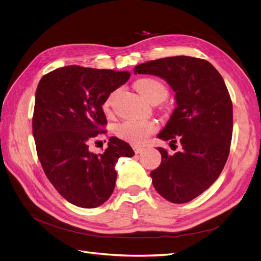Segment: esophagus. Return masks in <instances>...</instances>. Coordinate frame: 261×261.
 Masks as SVG:
<instances>
[{
    "label": "esophagus",
    "instance_id": "esophagus-1",
    "mask_svg": "<svg viewBox=\"0 0 261 261\" xmlns=\"http://www.w3.org/2000/svg\"><path fill=\"white\" fill-rule=\"evenodd\" d=\"M132 148H133V150H134V152H136V153H141L142 151H143V147H141V146H136V145H134V146H132Z\"/></svg>",
    "mask_w": 261,
    "mask_h": 261
}]
</instances>
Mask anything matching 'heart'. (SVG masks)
<instances>
[{
    "label": "heart",
    "mask_w": 261,
    "mask_h": 261,
    "mask_svg": "<svg viewBox=\"0 0 261 261\" xmlns=\"http://www.w3.org/2000/svg\"><path fill=\"white\" fill-rule=\"evenodd\" d=\"M134 88L143 96L144 99L151 104H158L165 100L169 90L167 86L157 79L152 77H143L134 83ZM113 99V93L108 96L104 101L103 111L109 114L111 112V104ZM157 124L151 121H141L129 119L121 122L116 128L117 136L132 145H142L146 140L157 131Z\"/></svg>",
    "instance_id": "b5f03b06"
}]
</instances>
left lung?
<instances>
[{
    "mask_svg": "<svg viewBox=\"0 0 261 261\" xmlns=\"http://www.w3.org/2000/svg\"><path fill=\"white\" fill-rule=\"evenodd\" d=\"M136 74L166 80L175 92L176 109L158 138L181 144L169 155L158 147L161 165L150 172L158 194L173 203H186L217 179L232 139V101L223 77L208 61L176 56L134 67Z\"/></svg>",
    "mask_w": 261,
    "mask_h": 261,
    "instance_id": "left-lung-1",
    "label": "left lung"
}]
</instances>
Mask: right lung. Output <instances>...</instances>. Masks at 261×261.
I'll return each mask as SVG.
<instances>
[{"instance_id": "right-lung-1", "label": "right lung", "mask_w": 261, "mask_h": 261, "mask_svg": "<svg viewBox=\"0 0 261 261\" xmlns=\"http://www.w3.org/2000/svg\"><path fill=\"white\" fill-rule=\"evenodd\" d=\"M129 79L128 71L70 65L38 83L32 118L37 157L53 186L76 206L103 204L115 188L116 162L134 155L128 143L115 137L103 153L88 149L98 134L106 132L104 101Z\"/></svg>"}]
</instances>
